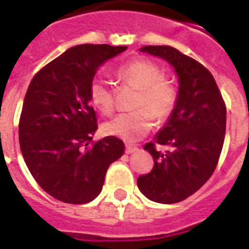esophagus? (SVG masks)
Returning a JSON list of instances; mask_svg holds the SVG:
<instances>
[{
  "instance_id": "1",
  "label": "esophagus",
  "mask_w": 249,
  "mask_h": 249,
  "mask_svg": "<svg viewBox=\"0 0 249 249\" xmlns=\"http://www.w3.org/2000/svg\"><path fill=\"white\" fill-rule=\"evenodd\" d=\"M137 151H139V148H137V146L130 145V144H126V145H125V152H126V153H133V152H137Z\"/></svg>"
}]
</instances>
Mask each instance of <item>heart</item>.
<instances>
[{"instance_id":"1","label":"heart","mask_w":249,"mask_h":249,"mask_svg":"<svg viewBox=\"0 0 249 249\" xmlns=\"http://www.w3.org/2000/svg\"><path fill=\"white\" fill-rule=\"evenodd\" d=\"M119 77L139 89L133 107L137 109L117 114L104 124V132L124 141H137L145 136L157 121H167L176 109L178 90L176 84L164 76L160 66L149 60H133L120 68ZM89 100L101 113L114 109V96L107 80L94 77L89 85Z\"/></svg>"}]
</instances>
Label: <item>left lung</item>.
<instances>
[{"instance_id": "8db88e82", "label": "left lung", "mask_w": 249, "mask_h": 249, "mask_svg": "<svg viewBox=\"0 0 249 249\" xmlns=\"http://www.w3.org/2000/svg\"><path fill=\"white\" fill-rule=\"evenodd\" d=\"M141 52L167 60L178 76V101L165 126L144 149L153 157L152 171L137 178L146 197L161 204L183 201L212 176L225 137L227 108L211 71L192 57L168 45ZM167 146L165 151L157 146Z\"/></svg>"}]
</instances>
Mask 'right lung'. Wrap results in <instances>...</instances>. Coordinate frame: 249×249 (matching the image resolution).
<instances>
[{
  "label": "right lung",
  "instance_id": "obj_1",
  "mask_svg": "<svg viewBox=\"0 0 249 249\" xmlns=\"http://www.w3.org/2000/svg\"><path fill=\"white\" fill-rule=\"evenodd\" d=\"M126 46H73L37 71L19 116V148L32 176L46 193L68 204H85L103 189L109 165L124 142L108 136L92 141L97 119L89 85L98 66Z\"/></svg>",
  "mask_w": 249,
  "mask_h": 249
}]
</instances>
